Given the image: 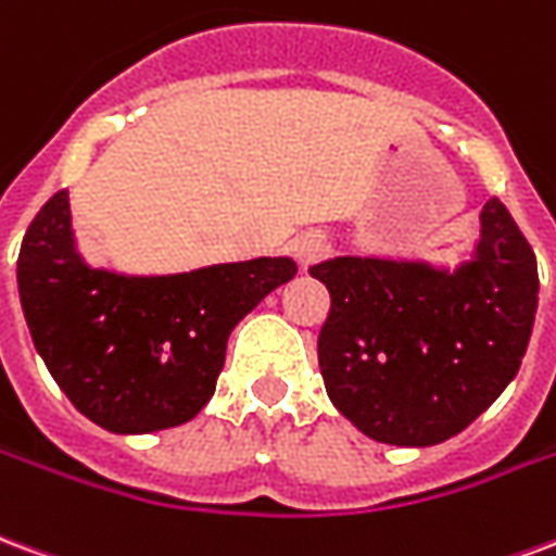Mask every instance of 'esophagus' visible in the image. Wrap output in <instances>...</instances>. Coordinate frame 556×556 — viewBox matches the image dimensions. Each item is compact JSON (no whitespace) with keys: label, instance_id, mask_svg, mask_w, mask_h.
<instances>
[{"label":"esophagus","instance_id":"34e87169","mask_svg":"<svg viewBox=\"0 0 556 556\" xmlns=\"http://www.w3.org/2000/svg\"><path fill=\"white\" fill-rule=\"evenodd\" d=\"M326 249L328 245L323 237H305L302 239V245H299V257H302V263H311L317 261V257H323Z\"/></svg>","mask_w":556,"mask_h":556}]
</instances>
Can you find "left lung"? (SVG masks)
<instances>
[{"label": "left lung", "mask_w": 556, "mask_h": 556, "mask_svg": "<svg viewBox=\"0 0 556 556\" xmlns=\"http://www.w3.org/2000/svg\"><path fill=\"white\" fill-rule=\"evenodd\" d=\"M477 257L456 273L334 257L311 269L331 293L319 372L364 435L429 447L483 415L521 367L536 317V254L497 198Z\"/></svg>", "instance_id": "8db88e82"}]
</instances>
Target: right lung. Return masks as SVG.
Instances as JSON below:
<instances>
[{
  "mask_svg": "<svg viewBox=\"0 0 556 556\" xmlns=\"http://www.w3.org/2000/svg\"><path fill=\"white\" fill-rule=\"evenodd\" d=\"M293 275L287 257L165 278L88 269L73 251L67 189L40 206L17 257L47 370L85 417L121 435L192 420L216 391L233 326Z\"/></svg>",
  "mask_w": 556,
  "mask_h": 556,
  "instance_id": "1",
  "label": "right lung"
}]
</instances>
